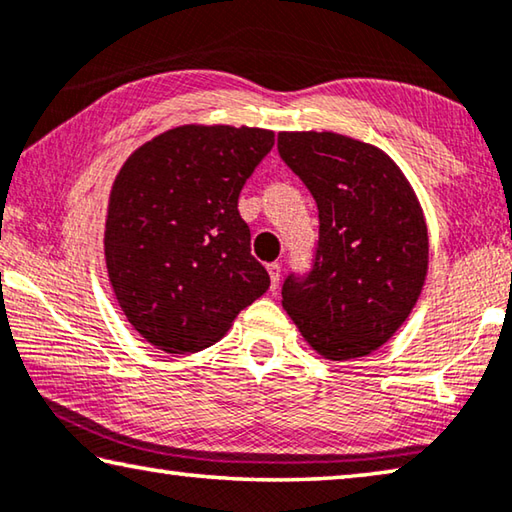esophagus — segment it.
I'll list each match as a JSON object with an SVG mask.
<instances>
[{
	"label": "esophagus",
	"instance_id": "1",
	"mask_svg": "<svg viewBox=\"0 0 512 512\" xmlns=\"http://www.w3.org/2000/svg\"><path fill=\"white\" fill-rule=\"evenodd\" d=\"M266 271H269V278H271V289H278L280 285V264H266Z\"/></svg>",
	"mask_w": 512,
	"mask_h": 512
}]
</instances>
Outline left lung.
I'll return each mask as SVG.
<instances>
[{"mask_svg":"<svg viewBox=\"0 0 512 512\" xmlns=\"http://www.w3.org/2000/svg\"><path fill=\"white\" fill-rule=\"evenodd\" d=\"M278 152L319 207L312 269L287 275L282 307L326 360L362 358L399 330L424 287V212L376 145L335 132H280Z\"/></svg>","mask_w":512,"mask_h":512,"instance_id":"left-lung-1","label":"left lung"}]
</instances>
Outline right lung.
Instances as JSON below:
<instances>
[{
    "mask_svg": "<svg viewBox=\"0 0 512 512\" xmlns=\"http://www.w3.org/2000/svg\"><path fill=\"white\" fill-rule=\"evenodd\" d=\"M273 136L182 125L143 143L120 168L104 257L120 310L145 342L166 353L202 351L269 289L237 205Z\"/></svg>",
    "mask_w": 512,
    "mask_h": 512,
    "instance_id": "obj_1",
    "label": "right lung"
}]
</instances>
